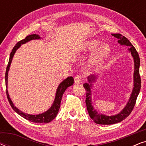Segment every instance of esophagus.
I'll use <instances>...</instances> for the list:
<instances>
[{
  "instance_id": "obj_1",
  "label": "esophagus",
  "mask_w": 146,
  "mask_h": 146,
  "mask_svg": "<svg viewBox=\"0 0 146 146\" xmlns=\"http://www.w3.org/2000/svg\"><path fill=\"white\" fill-rule=\"evenodd\" d=\"M82 77L80 75H78L77 76H76L74 78V83L76 84H80L82 82Z\"/></svg>"
}]
</instances>
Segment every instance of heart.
I'll use <instances>...</instances> for the list:
<instances>
[{"label":"heart","mask_w":146,"mask_h":146,"mask_svg":"<svg viewBox=\"0 0 146 146\" xmlns=\"http://www.w3.org/2000/svg\"><path fill=\"white\" fill-rule=\"evenodd\" d=\"M100 44V41L97 40H92L87 42L84 46V53L90 52L95 50L88 62L89 66L94 68H97L101 66L111 52V48L108 44L104 43L99 46Z\"/></svg>","instance_id":"heart-1"}]
</instances>
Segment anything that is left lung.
Wrapping results in <instances>:
<instances>
[{"instance_id": "8db88e82", "label": "left lung", "mask_w": 146, "mask_h": 146, "mask_svg": "<svg viewBox=\"0 0 146 146\" xmlns=\"http://www.w3.org/2000/svg\"><path fill=\"white\" fill-rule=\"evenodd\" d=\"M113 36L118 39L117 42L121 46H128L127 50L131 54V56L133 59L134 62V71H133V89L131 92L130 97L125 107L121 110V111L117 113V114L108 115L103 114V113H98L94 109L92 106V93L91 89L93 88L94 83L96 82V80L98 77V74H92L88 77V83H84L83 84L84 87L86 91V104L87 110L88 111L89 115L91 119L94 121L95 123L98 124L102 125H110L120 122L129 115L134 107L135 102L137 96H138L141 88V78L139 76V65H140V59H139V54L136 51L134 46L131 44L127 38L123 36L120 34H111Z\"/></svg>"}]
</instances>
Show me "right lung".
<instances>
[{"label": "right lung", "instance_id": "1", "mask_svg": "<svg viewBox=\"0 0 146 146\" xmlns=\"http://www.w3.org/2000/svg\"><path fill=\"white\" fill-rule=\"evenodd\" d=\"M42 39V38L40 36L36 34H34V35H31L27 36L25 39L19 41L17 44L15 46V47L13 48V50L11 52L9 58V61L8 66L7 67V70H6L5 74V82H6V90H7V96L8 100H9L10 104H11L12 108L17 112L18 114L21 115L22 117L25 118L27 120H29L32 121V122L35 123H49L54 119L57 115V113H58L60 107V102L62 100V98L64 93L66 90L67 89V88L73 85L74 84V78L73 77L70 76L68 77L67 78L62 82L61 83H60V84L58 86V88L56 92V95H55V98L53 102L52 105L51 106V107H50V108L46 110L44 112L39 113V114H29L25 112H23V111L20 110L19 108H17L14 104L13 101L11 100L10 96L9 94V92H8V74H9V71L10 70V66H11L12 60L14 57V55L18 49L21 46L22 44L28 42L33 40H40Z\"/></svg>", "mask_w": 146, "mask_h": 146}]
</instances>
